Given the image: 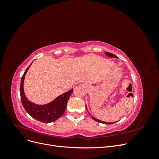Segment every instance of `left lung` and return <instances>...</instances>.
<instances>
[{"label": "left lung", "instance_id": "obj_1", "mask_svg": "<svg viewBox=\"0 0 159 159\" xmlns=\"http://www.w3.org/2000/svg\"><path fill=\"white\" fill-rule=\"evenodd\" d=\"M105 54H106L108 57H114V58H117V56H115V55H114V54H111V53H109V52H105ZM85 108H86V109H88V107H87V105H85ZM90 114V113H89ZM91 117H92V119H94L95 121H98V122H99V123H104V124H107V125H111V124H113V123H115V122H105V121H101V120H99V119H97V118H95V117H93V116H91Z\"/></svg>", "mask_w": 159, "mask_h": 159}]
</instances>
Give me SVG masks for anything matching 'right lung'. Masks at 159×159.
Returning <instances> with one entry per match:
<instances>
[{
	"mask_svg": "<svg viewBox=\"0 0 159 159\" xmlns=\"http://www.w3.org/2000/svg\"><path fill=\"white\" fill-rule=\"evenodd\" d=\"M32 64V62L26 70L21 79L20 93L23 107L25 109L26 111L32 117L38 120V121L46 123L55 121L64 113L67 107V103H68V101L74 89H71L57 96L51 102L46 104L39 105L30 102L27 99L25 93L24 81H25V75Z\"/></svg>",
	"mask_w": 159,
	"mask_h": 159,
	"instance_id": "add662e5",
	"label": "right lung"
}]
</instances>
